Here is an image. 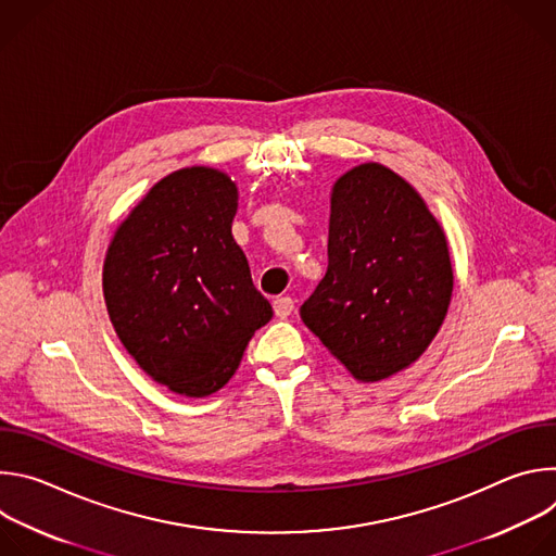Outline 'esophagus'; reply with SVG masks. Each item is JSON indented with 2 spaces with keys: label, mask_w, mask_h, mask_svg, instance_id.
I'll return each instance as SVG.
<instances>
[{
  "label": "esophagus",
  "mask_w": 556,
  "mask_h": 556,
  "mask_svg": "<svg viewBox=\"0 0 556 556\" xmlns=\"http://www.w3.org/2000/svg\"><path fill=\"white\" fill-rule=\"evenodd\" d=\"M273 309H275V314L279 316V319H286V316L294 309L292 296H277V299L273 301Z\"/></svg>",
  "instance_id": "34e87169"
}]
</instances>
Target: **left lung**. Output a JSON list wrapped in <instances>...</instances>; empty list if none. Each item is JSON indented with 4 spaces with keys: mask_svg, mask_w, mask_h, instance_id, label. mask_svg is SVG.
<instances>
[{
    "mask_svg": "<svg viewBox=\"0 0 556 556\" xmlns=\"http://www.w3.org/2000/svg\"><path fill=\"white\" fill-rule=\"evenodd\" d=\"M453 294L446 237L420 193L365 163L332 187L328 273L303 324L354 378L376 382L416 363Z\"/></svg>",
    "mask_w": 556,
    "mask_h": 556,
    "instance_id": "left-lung-1",
    "label": "left lung"
}]
</instances>
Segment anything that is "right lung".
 <instances>
[{
    "mask_svg": "<svg viewBox=\"0 0 556 556\" xmlns=\"http://www.w3.org/2000/svg\"><path fill=\"white\" fill-rule=\"evenodd\" d=\"M235 182L187 167L155 182L116 228L103 294L140 369L189 399L222 389L273 316L232 240Z\"/></svg>",
    "mask_w": 556,
    "mask_h": 556,
    "instance_id": "obj_1",
    "label": "right lung"
}]
</instances>
